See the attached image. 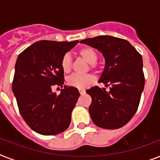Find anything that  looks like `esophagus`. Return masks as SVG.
Here are the masks:
<instances>
[{"label":"esophagus","mask_w":160,"mask_h":160,"mask_svg":"<svg viewBox=\"0 0 160 160\" xmlns=\"http://www.w3.org/2000/svg\"><path fill=\"white\" fill-rule=\"evenodd\" d=\"M79 92H80V94L82 95L85 93V90L84 89H79Z\"/></svg>","instance_id":"obj_1"}]
</instances>
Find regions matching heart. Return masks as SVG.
Segmentation results:
<instances>
[{"instance_id": "1", "label": "heart", "mask_w": 160, "mask_h": 160, "mask_svg": "<svg viewBox=\"0 0 160 160\" xmlns=\"http://www.w3.org/2000/svg\"><path fill=\"white\" fill-rule=\"evenodd\" d=\"M79 56L86 61L88 64H91V68L96 67V63L98 59V55L96 51L92 47H83L78 51ZM60 66L64 73L70 72L72 67V59L69 54H65L62 57ZM94 82V78L92 75H79L72 74L67 78V83L71 87H74L78 89H84L90 86Z\"/></svg>"}]
</instances>
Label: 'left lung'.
I'll list each match as a JSON object with an SVG mask.
<instances>
[{"mask_svg": "<svg viewBox=\"0 0 160 160\" xmlns=\"http://www.w3.org/2000/svg\"><path fill=\"white\" fill-rule=\"evenodd\" d=\"M103 54L105 69L99 82L109 91L96 86L87 90L92 97L89 113L96 126L117 129L126 125L139 106L145 87L142 55L127 40L99 36L81 41Z\"/></svg>", "mask_w": 160, "mask_h": 160, "instance_id": "1", "label": "left lung"}]
</instances>
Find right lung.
<instances>
[{
    "label": "right lung",
    "instance_id": "right-lung-1",
    "mask_svg": "<svg viewBox=\"0 0 160 160\" xmlns=\"http://www.w3.org/2000/svg\"><path fill=\"white\" fill-rule=\"evenodd\" d=\"M78 42L39 41L17 58L12 91L23 120L39 134L56 135L70 124L71 113L80 96L78 90L64 86L57 95L51 88L63 87L60 62Z\"/></svg>",
    "mask_w": 160,
    "mask_h": 160
}]
</instances>
